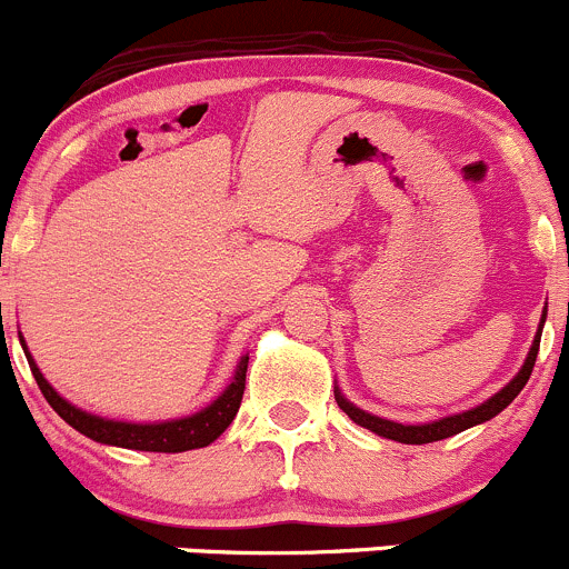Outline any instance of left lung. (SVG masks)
<instances>
[{
    "mask_svg": "<svg viewBox=\"0 0 569 569\" xmlns=\"http://www.w3.org/2000/svg\"><path fill=\"white\" fill-rule=\"evenodd\" d=\"M542 323H546V315H542ZM542 323H540V331H537V337H535V345H531L529 356H526L523 370L515 375V378L499 391V395H493L488 402L471 408V411H462L458 416H447V419L430 421V425H397V421L380 419V416H372V413L361 411V408H356L353 402H348L342 395H339V389L333 391V397H337V406L342 408V411L348 413L356 425L367 427V430H372V432H378V436L391 438V441H400V443H432V441H443V438H449V436H458V432L468 430V427L482 425V421L493 419L496 413H501L503 408H507L509 402L520 395V389L529 383V375H531V370H535V361H537V350H540Z\"/></svg>",
    "mask_w": 569,
    "mask_h": 569,
    "instance_id": "1",
    "label": "left lung"
}]
</instances>
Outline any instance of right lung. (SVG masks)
Segmentation results:
<instances>
[{
    "label": "right lung",
    "mask_w": 569,
    "mask_h": 569,
    "mask_svg": "<svg viewBox=\"0 0 569 569\" xmlns=\"http://www.w3.org/2000/svg\"><path fill=\"white\" fill-rule=\"evenodd\" d=\"M23 353H27L29 370H32L40 391H43V397L49 400V406L54 408V411L60 413L73 430H79L81 436L92 438V441L98 443H111V447H122V449H139V452H189V449H199L213 443L216 438L230 427V421L236 419L238 408H241L243 389H246V367H249V356H243L232 383L227 386L224 395H221L219 400L210 402L204 411L186 416V419L158 421V425H131V421L101 419V416L84 413L81 408L70 406L68 400H62V397L51 389L49 380H46L43 372L38 370V365H34L27 348H23Z\"/></svg>",
    "instance_id": "add662e5"
}]
</instances>
